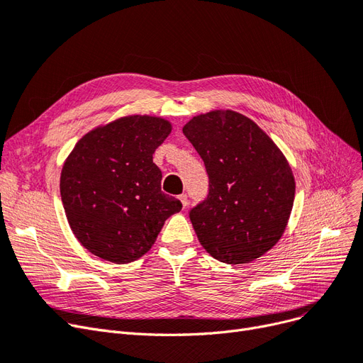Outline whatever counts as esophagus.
Segmentation results:
<instances>
[{
	"label": "esophagus",
	"instance_id": "esophagus-1",
	"mask_svg": "<svg viewBox=\"0 0 363 363\" xmlns=\"http://www.w3.org/2000/svg\"><path fill=\"white\" fill-rule=\"evenodd\" d=\"M179 200H181V203H182V206H184V209L189 206V197H186V194H181L179 196Z\"/></svg>",
	"mask_w": 363,
	"mask_h": 363
}]
</instances>
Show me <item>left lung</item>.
Returning <instances> with one entry per match:
<instances>
[{"label": "left lung", "mask_w": 363, "mask_h": 363, "mask_svg": "<svg viewBox=\"0 0 363 363\" xmlns=\"http://www.w3.org/2000/svg\"><path fill=\"white\" fill-rule=\"evenodd\" d=\"M182 131L209 177L206 200L190 211L199 242L227 264L259 259L290 218L296 184L287 158L252 119L230 109L193 116Z\"/></svg>", "instance_id": "1"}]
</instances>
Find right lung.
I'll list each match as a JSON object with an SVG mask.
<instances>
[{"instance_id": "1", "label": "right lung", "mask_w": 363, "mask_h": 363, "mask_svg": "<svg viewBox=\"0 0 363 363\" xmlns=\"http://www.w3.org/2000/svg\"><path fill=\"white\" fill-rule=\"evenodd\" d=\"M172 131L170 121L127 115L88 131L65 158L60 191L76 239L94 256L116 264L151 250L164 221L182 209L161 191L152 161Z\"/></svg>"}]
</instances>
